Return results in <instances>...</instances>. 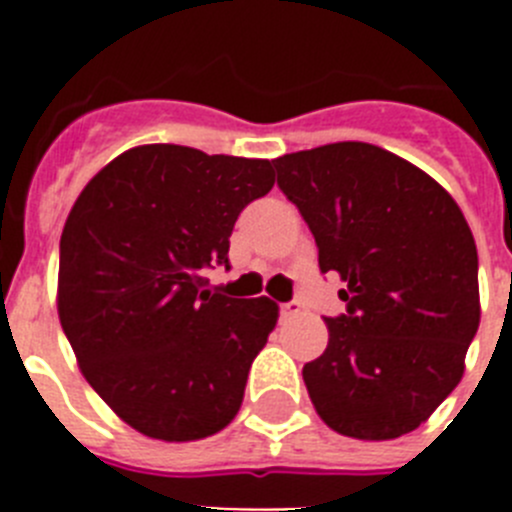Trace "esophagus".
I'll return each instance as SVG.
<instances>
[{"mask_svg": "<svg viewBox=\"0 0 512 512\" xmlns=\"http://www.w3.org/2000/svg\"><path fill=\"white\" fill-rule=\"evenodd\" d=\"M282 318H297V315H300L302 312V305L297 300H292V302H287V305H282Z\"/></svg>", "mask_w": 512, "mask_h": 512, "instance_id": "1", "label": "esophagus"}]
</instances>
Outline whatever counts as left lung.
Masks as SVG:
<instances>
[{
    "label": "left lung",
    "mask_w": 512,
    "mask_h": 512,
    "mask_svg": "<svg viewBox=\"0 0 512 512\" xmlns=\"http://www.w3.org/2000/svg\"><path fill=\"white\" fill-rule=\"evenodd\" d=\"M277 184L336 271L346 315L302 379L328 428L361 441L415 431L464 377L479 328L477 246L446 189L405 158L343 140L279 156Z\"/></svg>",
    "instance_id": "8db88e82"
}]
</instances>
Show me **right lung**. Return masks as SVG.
I'll return each mask as SVG.
<instances>
[{
    "mask_svg": "<svg viewBox=\"0 0 512 512\" xmlns=\"http://www.w3.org/2000/svg\"><path fill=\"white\" fill-rule=\"evenodd\" d=\"M274 187L266 158L148 143L89 179L61 233L58 320L79 369L148 438L200 441L238 415L279 318L269 297L212 295L233 225Z\"/></svg>",
    "mask_w": 512,
    "mask_h": 512,
    "instance_id": "add662e5",
    "label": "right lung"
}]
</instances>
